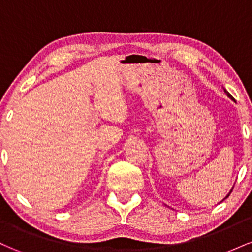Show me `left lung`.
<instances>
[{
    "label": "left lung",
    "mask_w": 252,
    "mask_h": 252,
    "mask_svg": "<svg viewBox=\"0 0 252 252\" xmlns=\"http://www.w3.org/2000/svg\"><path fill=\"white\" fill-rule=\"evenodd\" d=\"M224 91H225V94H227V96L231 98V99H233V98H232V96H231V94H228V92L226 91V90H224ZM231 192H232V190H231ZM231 192H230V193H228V195H230V194H231ZM228 195H227V196H228ZM227 196H226V198H227Z\"/></svg>",
    "instance_id": "8db88e82"
}]
</instances>
